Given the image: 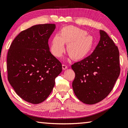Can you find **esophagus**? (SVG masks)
Here are the masks:
<instances>
[{"instance_id":"1","label":"esophagus","mask_w":128,"mask_h":128,"mask_svg":"<svg viewBox=\"0 0 128 128\" xmlns=\"http://www.w3.org/2000/svg\"><path fill=\"white\" fill-rule=\"evenodd\" d=\"M62 68L63 70H66L68 68V66H66V65H65V64H62Z\"/></svg>"}]
</instances>
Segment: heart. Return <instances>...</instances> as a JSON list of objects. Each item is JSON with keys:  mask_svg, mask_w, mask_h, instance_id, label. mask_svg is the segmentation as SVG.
Instances as JSON below:
<instances>
[{"mask_svg": "<svg viewBox=\"0 0 128 128\" xmlns=\"http://www.w3.org/2000/svg\"><path fill=\"white\" fill-rule=\"evenodd\" d=\"M64 43L67 45V52L72 59L78 60L86 56L94 44V39L86 31L74 26H65L60 30V34L52 37L50 50L56 57L62 56L64 52Z\"/></svg>", "mask_w": 128, "mask_h": 128, "instance_id": "b5f03b06", "label": "heart"}]
</instances>
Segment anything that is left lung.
<instances>
[{"label":"left lung","instance_id":"obj_1","mask_svg":"<svg viewBox=\"0 0 128 128\" xmlns=\"http://www.w3.org/2000/svg\"><path fill=\"white\" fill-rule=\"evenodd\" d=\"M100 38L90 56L75 62L72 86L81 102L94 104L108 96L120 72L119 52L113 40L106 32L100 30Z\"/></svg>","mask_w":128,"mask_h":128}]
</instances>
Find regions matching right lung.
<instances>
[{"label":"right lung","instance_id":"obj_1","mask_svg":"<svg viewBox=\"0 0 128 128\" xmlns=\"http://www.w3.org/2000/svg\"><path fill=\"white\" fill-rule=\"evenodd\" d=\"M54 24H39L21 32L7 55L8 79L25 101L36 104L51 93L62 65L49 50L48 40Z\"/></svg>","mask_w":128,"mask_h":128}]
</instances>
